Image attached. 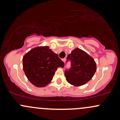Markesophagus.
<instances>
[{
  "label": "esophagus",
  "mask_w": 120,
  "mask_h": 120,
  "mask_svg": "<svg viewBox=\"0 0 120 120\" xmlns=\"http://www.w3.org/2000/svg\"><path fill=\"white\" fill-rule=\"evenodd\" d=\"M61 60H62V61L64 63L65 61V60H66V59H65V58H63V59H62Z\"/></svg>",
  "instance_id": "34e87169"
}]
</instances>
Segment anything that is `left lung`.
Returning <instances> with one entry per match:
<instances>
[{"mask_svg":"<svg viewBox=\"0 0 120 120\" xmlns=\"http://www.w3.org/2000/svg\"><path fill=\"white\" fill-rule=\"evenodd\" d=\"M71 61V68L65 71L67 81L75 86H80L93 78L97 70L93 58L79 48L75 49L67 57Z\"/></svg>","mask_w":120,"mask_h":120,"instance_id":"8db88e82","label":"left lung"}]
</instances>
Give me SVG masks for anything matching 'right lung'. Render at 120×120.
<instances>
[{
    "label": "right lung",
    "mask_w": 120,
    "mask_h": 120,
    "mask_svg": "<svg viewBox=\"0 0 120 120\" xmlns=\"http://www.w3.org/2000/svg\"><path fill=\"white\" fill-rule=\"evenodd\" d=\"M64 63L49 46H39L23 57V69L28 80L35 86L42 87L52 81L58 67Z\"/></svg>",
    "instance_id": "1"
}]
</instances>
